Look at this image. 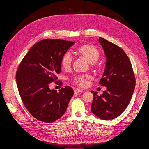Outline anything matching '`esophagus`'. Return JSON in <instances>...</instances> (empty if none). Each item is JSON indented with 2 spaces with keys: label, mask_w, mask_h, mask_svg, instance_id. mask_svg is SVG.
I'll return each instance as SVG.
<instances>
[{
  "label": "esophagus",
  "mask_w": 149,
  "mask_h": 149,
  "mask_svg": "<svg viewBox=\"0 0 149 149\" xmlns=\"http://www.w3.org/2000/svg\"><path fill=\"white\" fill-rule=\"evenodd\" d=\"M84 91L82 89H75L74 90V93H81L83 92Z\"/></svg>",
  "instance_id": "34e87169"
}]
</instances>
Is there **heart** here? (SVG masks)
<instances>
[{
	"mask_svg": "<svg viewBox=\"0 0 149 149\" xmlns=\"http://www.w3.org/2000/svg\"><path fill=\"white\" fill-rule=\"evenodd\" d=\"M76 52L79 56L83 57L90 64H93L96 62L100 57V52L98 49L91 45H83L77 49ZM71 61L70 54L69 53H65L61 60V65L63 68L65 70L69 69L71 65ZM89 79H91V76L89 75L78 76L74 78V83L79 86L85 87L88 85Z\"/></svg>",
	"mask_w": 149,
	"mask_h": 149,
	"instance_id": "obj_1",
	"label": "heart"
}]
</instances>
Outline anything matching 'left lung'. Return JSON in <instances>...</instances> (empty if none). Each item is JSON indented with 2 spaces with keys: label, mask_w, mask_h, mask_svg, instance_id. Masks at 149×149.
<instances>
[{
  "label": "left lung",
  "mask_w": 149,
  "mask_h": 149,
  "mask_svg": "<svg viewBox=\"0 0 149 149\" xmlns=\"http://www.w3.org/2000/svg\"><path fill=\"white\" fill-rule=\"evenodd\" d=\"M99 43L106 56V66L100 81L106 91L100 96L91 91L94 98L93 113L103 120H111L120 116L127 107L136 86L132 65L124 50L116 45L100 37Z\"/></svg>",
  "instance_id": "8db88e82"
}]
</instances>
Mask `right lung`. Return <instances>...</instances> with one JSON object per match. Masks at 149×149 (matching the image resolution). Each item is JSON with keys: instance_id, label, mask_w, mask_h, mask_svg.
I'll return each instance as SVG.
<instances>
[{"instance_id": "add662e5", "label": "right lung", "mask_w": 149, "mask_h": 149, "mask_svg": "<svg viewBox=\"0 0 149 149\" xmlns=\"http://www.w3.org/2000/svg\"><path fill=\"white\" fill-rule=\"evenodd\" d=\"M74 42L44 39L24 58L16 73L19 92L25 107L37 120L50 123L65 114L74 91L66 86L57 92L49 84L61 71V60Z\"/></svg>"}]
</instances>
